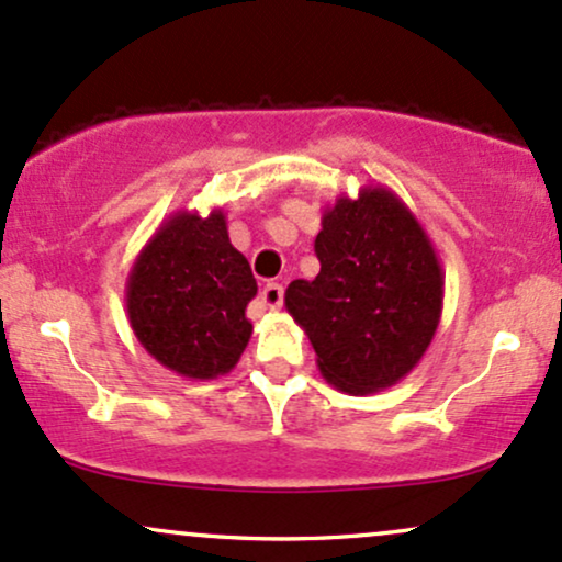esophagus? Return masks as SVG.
<instances>
[{
  "label": "esophagus",
  "instance_id": "obj_1",
  "mask_svg": "<svg viewBox=\"0 0 562 562\" xmlns=\"http://www.w3.org/2000/svg\"><path fill=\"white\" fill-rule=\"evenodd\" d=\"M260 300H262L265 307H270V311H279L281 302H283V286H281V283H276V281L265 283L262 292H260Z\"/></svg>",
  "mask_w": 562,
  "mask_h": 562
}]
</instances>
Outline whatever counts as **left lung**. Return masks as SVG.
Returning <instances> with one entry per match:
<instances>
[{"label":"left lung","mask_w":562,"mask_h":562,"mask_svg":"<svg viewBox=\"0 0 562 562\" xmlns=\"http://www.w3.org/2000/svg\"><path fill=\"white\" fill-rule=\"evenodd\" d=\"M321 270L283 302L305 329L321 376L350 395L398 384L430 348L443 311V270L419 220L384 186L326 206L315 236Z\"/></svg>","instance_id":"left-lung-1"}]
</instances>
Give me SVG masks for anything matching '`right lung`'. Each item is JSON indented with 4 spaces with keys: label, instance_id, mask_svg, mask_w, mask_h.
<instances>
[{
    "label": "right lung",
    "instance_id": "1",
    "mask_svg": "<svg viewBox=\"0 0 562 562\" xmlns=\"http://www.w3.org/2000/svg\"><path fill=\"white\" fill-rule=\"evenodd\" d=\"M257 281L228 238L223 210L169 214L127 276L137 342L188 380L228 374L249 345Z\"/></svg>",
    "mask_w": 562,
    "mask_h": 562
}]
</instances>
